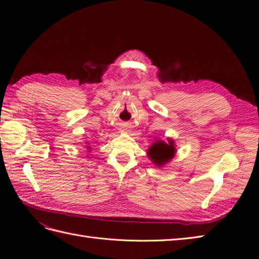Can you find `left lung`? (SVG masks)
Instances as JSON below:
<instances>
[{
	"mask_svg": "<svg viewBox=\"0 0 259 259\" xmlns=\"http://www.w3.org/2000/svg\"><path fill=\"white\" fill-rule=\"evenodd\" d=\"M175 151L174 142L171 140L168 141L167 144L162 141H158L148 149V156L155 164L161 166L174 157Z\"/></svg>",
	"mask_w": 259,
	"mask_h": 259,
	"instance_id": "8db88e82",
	"label": "left lung"
}]
</instances>
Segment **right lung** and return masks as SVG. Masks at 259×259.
I'll return each instance as SVG.
<instances>
[{
    "mask_svg": "<svg viewBox=\"0 0 259 259\" xmlns=\"http://www.w3.org/2000/svg\"><path fill=\"white\" fill-rule=\"evenodd\" d=\"M89 148H90V147H89Z\"/></svg>",
    "mask_w": 259,
    "mask_h": 259,
    "instance_id": "add662e5",
    "label": "right lung"
}]
</instances>
